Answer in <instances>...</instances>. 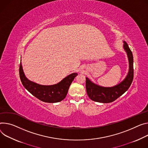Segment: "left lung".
Returning a JSON list of instances; mask_svg holds the SVG:
<instances>
[{
	"label": "left lung",
	"mask_w": 148,
	"mask_h": 148,
	"mask_svg": "<svg viewBox=\"0 0 148 148\" xmlns=\"http://www.w3.org/2000/svg\"><path fill=\"white\" fill-rule=\"evenodd\" d=\"M123 47L127 53L129 61V71L126 77L118 84L107 87L97 85L86 77V91L91 100L103 103H111L122 96L130 87L133 78V57L132 51L125 41H123Z\"/></svg>",
	"instance_id": "obj_1"
}]
</instances>
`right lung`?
Returning <instances> with one entry per match:
<instances>
[{"instance_id": "1", "label": "right lung", "mask_w": 148, "mask_h": 148, "mask_svg": "<svg viewBox=\"0 0 148 148\" xmlns=\"http://www.w3.org/2000/svg\"><path fill=\"white\" fill-rule=\"evenodd\" d=\"M77 75V73H72L63 78L58 83L53 85L38 84L30 81L26 77L21 60L19 75L23 86L34 96L44 102L53 103L64 100L67 95L71 83Z\"/></svg>"}]
</instances>
